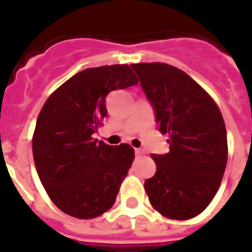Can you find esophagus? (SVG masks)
I'll return each mask as SVG.
<instances>
[{"label": "esophagus", "instance_id": "1", "mask_svg": "<svg viewBox=\"0 0 252 252\" xmlns=\"http://www.w3.org/2000/svg\"><path fill=\"white\" fill-rule=\"evenodd\" d=\"M134 153H136V156H141V154H144V150L136 149V150H134Z\"/></svg>", "mask_w": 252, "mask_h": 252}]
</instances>
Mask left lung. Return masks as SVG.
<instances>
[{
    "instance_id": "1",
    "label": "left lung",
    "mask_w": 252,
    "mask_h": 252,
    "mask_svg": "<svg viewBox=\"0 0 252 252\" xmlns=\"http://www.w3.org/2000/svg\"><path fill=\"white\" fill-rule=\"evenodd\" d=\"M156 114L170 152L152 154L157 171L145 180L150 204L162 216L188 220L217 193L227 162L222 115L207 91L183 70L162 64L130 65Z\"/></svg>"
}]
</instances>
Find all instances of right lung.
<instances>
[{
  "label": "right lung",
  "instance_id": "1",
  "mask_svg": "<svg viewBox=\"0 0 252 252\" xmlns=\"http://www.w3.org/2000/svg\"><path fill=\"white\" fill-rule=\"evenodd\" d=\"M126 64L85 69L53 93L37 116L32 153L37 175L59 209L81 220L114 205L133 162L128 144L93 138L107 116L106 96L137 85Z\"/></svg>",
  "mask_w": 252,
  "mask_h": 252
}]
</instances>
